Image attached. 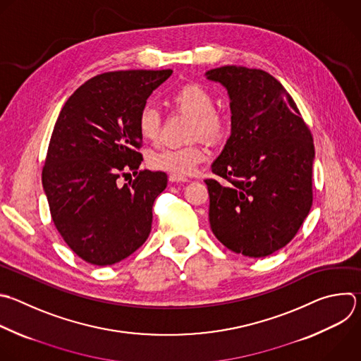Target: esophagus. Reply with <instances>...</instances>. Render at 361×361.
<instances>
[{
    "label": "esophagus",
    "mask_w": 361,
    "mask_h": 361,
    "mask_svg": "<svg viewBox=\"0 0 361 361\" xmlns=\"http://www.w3.org/2000/svg\"><path fill=\"white\" fill-rule=\"evenodd\" d=\"M169 180H170V183H188V181H190L188 178L181 177V176H176V174H171V176L169 177Z\"/></svg>",
    "instance_id": "34e87169"
}]
</instances>
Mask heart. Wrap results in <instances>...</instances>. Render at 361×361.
<instances>
[{"label":"heart","instance_id":"1","mask_svg":"<svg viewBox=\"0 0 361 361\" xmlns=\"http://www.w3.org/2000/svg\"><path fill=\"white\" fill-rule=\"evenodd\" d=\"M174 107L192 116L191 137L205 136L211 142H221L231 130V117L214 107L212 93L197 82H187L178 86L170 96ZM163 118L160 111L146 104L137 116V130L143 140L157 142L161 133ZM209 157L208 145L200 139L188 146L164 147L149 154L147 163L152 169L167 171L176 176L191 174L201 163Z\"/></svg>","mask_w":361,"mask_h":361}]
</instances>
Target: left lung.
<instances>
[{"label":"left lung","instance_id":"8db88e82","mask_svg":"<svg viewBox=\"0 0 361 361\" xmlns=\"http://www.w3.org/2000/svg\"><path fill=\"white\" fill-rule=\"evenodd\" d=\"M207 78L231 99V136L208 178L209 225L235 254L268 257L289 244L312 201L313 137L292 96L272 75L221 66Z\"/></svg>","mask_w":361,"mask_h":361}]
</instances>
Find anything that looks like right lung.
I'll use <instances>...</instances> for the list:
<instances>
[{
    "instance_id": "add662e5",
    "label": "right lung",
    "mask_w": 361,
    "mask_h": 361,
    "mask_svg": "<svg viewBox=\"0 0 361 361\" xmlns=\"http://www.w3.org/2000/svg\"><path fill=\"white\" fill-rule=\"evenodd\" d=\"M171 73L139 69L97 75L72 93L58 116L42 185L58 232L87 264H117L149 238L153 204L167 187V176L137 171L143 161L137 116ZM129 169L137 178L118 188L116 178Z\"/></svg>"
}]
</instances>
